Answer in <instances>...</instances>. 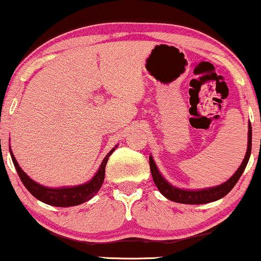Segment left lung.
I'll list each match as a JSON object with an SVG mask.
<instances>
[{
	"mask_svg": "<svg viewBox=\"0 0 261 261\" xmlns=\"http://www.w3.org/2000/svg\"><path fill=\"white\" fill-rule=\"evenodd\" d=\"M252 151V126L251 122H248V141H247V151H246L245 158L242 160L241 165L239 166L233 176L229 179L224 181V183L216 185V187L212 188H204V189H180L177 188L169 183V180H166L160 171L156 167L154 160H153L152 155H149V167H151V173L153 177V181L158 188V190L162 192V195L165 196L170 201L177 202V203H183V204H205V203H210L217 199L222 198L229 192L231 189L234 188V185L238 183L239 178L241 177V174L244 173V171L247 166L249 156H251Z\"/></svg>",
	"mask_w": 261,
	"mask_h": 261,
	"instance_id": "8db88e82",
	"label": "left lung"
}]
</instances>
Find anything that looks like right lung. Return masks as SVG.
I'll return each instance as SVG.
<instances>
[{"instance_id": "obj_1", "label": "right lung", "mask_w": 261, "mask_h": 261, "mask_svg": "<svg viewBox=\"0 0 261 261\" xmlns=\"http://www.w3.org/2000/svg\"><path fill=\"white\" fill-rule=\"evenodd\" d=\"M116 147L117 145L105 156V159L102 160V164L98 167L97 172L94 174V177H92L90 180H88L87 183L84 184L74 185V187H60V188H48V187H45V185L37 183V181H34L19 166L17 160L13 154L10 146H9V152H10V155H12L14 166H15L21 181H22L27 190L30 191L35 198L46 203V204L53 205V206H73V205L82 204V203L84 202H88L89 199H91L99 191V189H101L103 184V180H105L107 162H108L109 156L112 155V153L115 151Z\"/></svg>"}]
</instances>
